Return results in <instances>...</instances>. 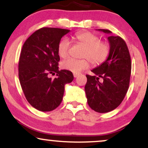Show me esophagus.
I'll return each instance as SVG.
<instances>
[{
  "label": "esophagus",
  "mask_w": 148,
  "mask_h": 148,
  "mask_svg": "<svg viewBox=\"0 0 148 148\" xmlns=\"http://www.w3.org/2000/svg\"><path fill=\"white\" fill-rule=\"evenodd\" d=\"M79 74H75V73H74V76L75 78L77 77V76H79Z\"/></svg>",
  "instance_id": "esophagus-1"
}]
</instances>
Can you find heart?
Here are the masks:
<instances>
[{
	"label": "heart",
	"instance_id": "b5f03b06",
	"mask_svg": "<svg viewBox=\"0 0 148 148\" xmlns=\"http://www.w3.org/2000/svg\"><path fill=\"white\" fill-rule=\"evenodd\" d=\"M74 40L84 47L82 58H86L76 60L66 59L61 62V67L65 70L79 74L89 67L90 62L94 65L103 63L110 53V46L106 42L100 41L98 35L90 32H81L74 35ZM71 47L70 41L67 38L61 40L58 45V53L62 58L68 56Z\"/></svg>",
	"mask_w": 148,
	"mask_h": 148
}]
</instances>
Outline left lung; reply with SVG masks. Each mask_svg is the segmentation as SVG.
<instances>
[{"label":"left lung","instance_id":"obj_1","mask_svg":"<svg viewBox=\"0 0 148 148\" xmlns=\"http://www.w3.org/2000/svg\"><path fill=\"white\" fill-rule=\"evenodd\" d=\"M111 34L106 29H98ZM110 53L103 63L92 69L95 76L86 75L85 86L88 103L95 111L107 113L114 110L125 98L130 86L132 62L127 46L119 36L108 37ZM99 77L103 79L101 82Z\"/></svg>","mask_w":148,"mask_h":148}]
</instances>
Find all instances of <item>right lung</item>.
<instances>
[{"mask_svg":"<svg viewBox=\"0 0 148 148\" xmlns=\"http://www.w3.org/2000/svg\"><path fill=\"white\" fill-rule=\"evenodd\" d=\"M69 30L42 28L26 40L18 61V78L27 101L40 111L56 109L63 97L64 86L74 79L72 72L58 69V45ZM57 73L54 79L50 74Z\"/></svg>","mask_w":148,"mask_h":148,"instance_id":"add662e5","label":"right lung"}]
</instances>
